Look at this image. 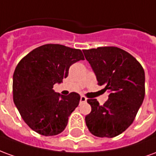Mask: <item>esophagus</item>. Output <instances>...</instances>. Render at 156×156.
I'll return each instance as SVG.
<instances>
[{"mask_svg": "<svg viewBox=\"0 0 156 156\" xmlns=\"http://www.w3.org/2000/svg\"><path fill=\"white\" fill-rule=\"evenodd\" d=\"M80 102H82V103H86L87 102V98H85L84 96H81L80 97Z\"/></svg>", "mask_w": 156, "mask_h": 156, "instance_id": "obj_1", "label": "esophagus"}]
</instances>
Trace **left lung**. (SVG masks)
<instances>
[{
    "label": "left lung",
    "instance_id": "1",
    "mask_svg": "<svg viewBox=\"0 0 156 156\" xmlns=\"http://www.w3.org/2000/svg\"><path fill=\"white\" fill-rule=\"evenodd\" d=\"M98 84L109 93L105 105L88 99L90 114L85 117L88 130L97 137L117 136L133 123L144 98V71L127 51L115 47L83 50Z\"/></svg>",
    "mask_w": 156,
    "mask_h": 156
}]
</instances>
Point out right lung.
<instances>
[{
	"label": "right lung",
	"mask_w": 156,
	"mask_h": 156,
	"mask_svg": "<svg viewBox=\"0 0 156 156\" xmlns=\"http://www.w3.org/2000/svg\"><path fill=\"white\" fill-rule=\"evenodd\" d=\"M84 60L81 50L60 44H46L22 58L13 74V101L29 127L52 136L64 130L80 95L63 96L53 89L67 78L72 64Z\"/></svg>",
	"instance_id": "right-lung-1"
}]
</instances>
